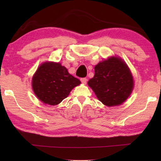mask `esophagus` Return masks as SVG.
I'll use <instances>...</instances> for the list:
<instances>
[{"label": "esophagus", "mask_w": 161, "mask_h": 161, "mask_svg": "<svg viewBox=\"0 0 161 161\" xmlns=\"http://www.w3.org/2000/svg\"><path fill=\"white\" fill-rule=\"evenodd\" d=\"M81 83H83V84H86V82H87V79L86 78H81Z\"/></svg>", "instance_id": "esophagus-1"}]
</instances>
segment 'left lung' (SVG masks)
<instances>
[{
	"instance_id": "8db88e82",
	"label": "left lung",
	"mask_w": 161,
	"mask_h": 161,
	"mask_svg": "<svg viewBox=\"0 0 161 161\" xmlns=\"http://www.w3.org/2000/svg\"><path fill=\"white\" fill-rule=\"evenodd\" d=\"M94 72L88 85L104 105H121L131 94L133 76L123 59L116 57L105 59L95 66Z\"/></svg>"
}]
</instances>
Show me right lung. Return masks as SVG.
Returning <instances> with one entry per match:
<instances>
[{
  "mask_svg": "<svg viewBox=\"0 0 161 161\" xmlns=\"http://www.w3.org/2000/svg\"><path fill=\"white\" fill-rule=\"evenodd\" d=\"M80 80L71 75L60 63L46 62L32 77V86L38 99L49 105H57L68 97Z\"/></svg>",
  "mask_w": 161,
  "mask_h": 161,
  "instance_id": "1",
  "label": "right lung"
}]
</instances>
